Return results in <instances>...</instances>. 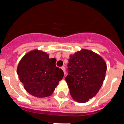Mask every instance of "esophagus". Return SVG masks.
Returning a JSON list of instances; mask_svg holds the SVG:
<instances>
[{"instance_id": "obj_1", "label": "esophagus", "mask_w": 124, "mask_h": 124, "mask_svg": "<svg viewBox=\"0 0 124 124\" xmlns=\"http://www.w3.org/2000/svg\"><path fill=\"white\" fill-rule=\"evenodd\" d=\"M61 69H62V70H63V72H64V75H65V74H66V70H65V67H64V66H62V67H61Z\"/></svg>"}]
</instances>
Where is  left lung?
Instances as JSON below:
<instances>
[{
	"label": "left lung",
	"instance_id": "obj_1",
	"mask_svg": "<svg viewBox=\"0 0 124 124\" xmlns=\"http://www.w3.org/2000/svg\"><path fill=\"white\" fill-rule=\"evenodd\" d=\"M65 78L71 96L79 102H86L99 91L105 79L107 66L102 58L87 50L71 55Z\"/></svg>",
	"mask_w": 124,
	"mask_h": 124
}]
</instances>
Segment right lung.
Masks as SVG:
<instances>
[{"label": "right lung", "instance_id": "obj_1", "mask_svg": "<svg viewBox=\"0 0 124 124\" xmlns=\"http://www.w3.org/2000/svg\"><path fill=\"white\" fill-rule=\"evenodd\" d=\"M55 63V58H49L47 53L37 50L25 54L17 67V74L25 90L37 97L52 94L64 76L63 70Z\"/></svg>", "mask_w": 124, "mask_h": 124}]
</instances>
